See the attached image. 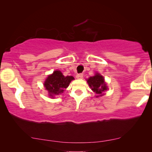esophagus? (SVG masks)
<instances>
[{
    "label": "esophagus",
    "instance_id": "obj_1",
    "mask_svg": "<svg viewBox=\"0 0 152 152\" xmlns=\"http://www.w3.org/2000/svg\"><path fill=\"white\" fill-rule=\"evenodd\" d=\"M76 77L77 79H82L83 78V75L82 74H77L76 75Z\"/></svg>",
    "mask_w": 152,
    "mask_h": 152
}]
</instances>
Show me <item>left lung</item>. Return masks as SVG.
Wrapping results in <instances>:
<instances>
[{
	"label": "left lung",
	"mask_w": 152,
	"mask_h": 152,
	"mask_svg": "<svg viewBox=\"0 0 152 152\" xmlns=\"http://www.w3.org/2000/svg\"><path fill=\"white\" fill-rule=\"evenodd\" d=\"M87 82L91 87V90L94 91L95 93H97V96H101L102 95L103 92L107 91V86L104 82V79L98 73L95 74V76L91 77L87 80Z\"/></svg>",
	"instance_id": "8db88e82"
}]
</instances>
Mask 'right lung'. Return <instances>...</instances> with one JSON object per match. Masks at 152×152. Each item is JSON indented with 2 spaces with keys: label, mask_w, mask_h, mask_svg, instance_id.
Masks as SVG:
<instances>
[{
  "label": "right lung",
  "mask_w": 152,
  "mask_h": 152,
  "mask_svg": "<svg viewBox=\"0 0 152 152\" xmlns=\"http://www.w3.org/2000/svg\"><path fill=\"white\" fill-rule=\"evenodd\" d=\"M74 80L72 76L64 77L61 71L56 70L48 77L44 83L45 89L48 91L50 96L61 94L65 88L69 86L70 82Z\"/></svg>",
  "instance_id": "add662e5"
}]
</instances>
